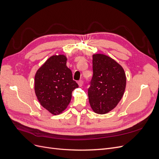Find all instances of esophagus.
Segmentation results:
<instances>
[{"instance_id":"1","label":"esophagus","mask_w":159,"mask_h":159,"mask_svg":"<svg viewBox=\"0 0 159 159\" xmlns=\"http://www.w3.org/2000/svg\"><path fill=\"white\" fill-rule=\"evenodd\" d=\"M78 85H79L80 87H81V86H82V85H83V84H84V81H83L82 80H80V81H78Z\"/></svg>"}]
</instances>
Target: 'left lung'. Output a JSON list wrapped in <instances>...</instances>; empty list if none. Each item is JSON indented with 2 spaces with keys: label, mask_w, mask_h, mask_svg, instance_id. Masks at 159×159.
I'll use <instances>...</instances> for the list:
<instances>
[{
  "label": "left lung",
  "mask_w": 159,
  "mask_h": 159,
  "mask_svg": "<svg viewBox=\"0 0 159 159\" xmlns=\"http://www.w3.org/2000/svg\"><path fill=\"white\" fill-rule=\"evenodd\" d=\"M93 77L88 89L91 109L98 114L113 109L121 101L126 87L123 67L105 54L93 55Z\"/></svg>",
  "instance_id": "8db88e82"
}]
</instances>
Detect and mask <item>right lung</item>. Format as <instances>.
I'll list each match as a JSON object with an SVG mask.
<instances>
[{"instance_id": "add662e5", "label": "right lung", "mask_w": 159, "mask_h": 159, "mask_svg": "<svg viewBox=\"0 0 159 159\" xmlns=\"http://www.w3.org/2000/svg\"><path fill=\"white\" fill-rule=\"evenodd\" d=\"M63 54L52 56L35 74L34 91L42 106L53 115H59L67 108L71 93L78 85L73 80Z\"/></svg>"}]
</instances>
